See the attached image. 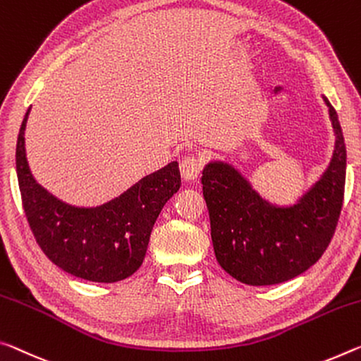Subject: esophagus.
I'll list each match as a JSON object with an SVG mask.
<instances>
[{
	"label": "esophagus",
	"mask_w": 361,
	"mask_h": 361,
	"mask_svg": "<svg viewBox=\"0 0 361 361\" xmlns=\"http://www.w3.org/2000/svg\"><path fill=\"white\" fill-rule=\"evenodd\" d=\"M180 170H181L183 180L186 181L196 180L202 170V160L197 156H192V154L191 156L183 157V160L180 162Z\"/></svg>",
	"instance_id": "obj_1"
}]
</instances>
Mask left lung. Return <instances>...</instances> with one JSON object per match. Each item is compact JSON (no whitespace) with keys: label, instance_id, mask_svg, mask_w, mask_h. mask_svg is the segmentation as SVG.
I'll return each mask as SVG.
<instances>
[{"label":"left lung","instance_id":"obj_1","mask_svg":"<svg viewBox=\"0 0 361 361\" xmlns=\"http://www.w3.org/2000/svg\"><path fill=\"white\" fill-rule=\"evenodd\" d=\"M334 128L328 169L294 205H274L233 167L214 160L202 170V192L220 267L249 286H271L299 276L319 260L344 201L347 152L334 107L323 96Z\"/></svg>","mask_w":361,"mask_h":361}]
</instances>
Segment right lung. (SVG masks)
Instances as JSON below:
<instances>
[{
	"label": "right lung",
	"mask_w": 361,
	"mask_h": 361,
	"mask_svg": "<svg viewBox=\"0 0 361 361\" xmlns=\"http://www.w3.org/2000/svg\"><path fill=\"white\" fill-rule=\"evenodd\" d=\"M22 120L16 170L25 216L44 255L73 276L94 283L128 278L145 260L151 231L165 202L180 190L178 162L146 175L118 197L98 207L62 202L33 178L25 156Z\"/></svg>",
	"instance_id": "right-lung-1"
}]
</instances>
